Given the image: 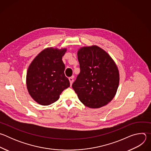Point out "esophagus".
Segmentation results:
<instances>
[{
    "label": "esophagus",
    "mask_w": 151,
    "mask_h": 151,
    "mask_svg": "<svg viewBox=\"0 0 151 151\" xmlns=\"http://www.w3.org/2000/svg\"><path fill=\"white\" fill-rule=\"evenodd\" d=\"M69 81H70V85H72V83H73V77L72 76V77L69 78Z\"/></svg>",
    "instance_id": "obj_1"
}]
</instances>
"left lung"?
<instances>
[{
  "mask_svg": "<svg viewBox=\"0 0 151 151\" xmlns=\"http://www.w3.org/2000/svg\"><path fill=\"white\" fill-rule=\"evenodd\" d=\"M80 73L72 84L79 100L90 108L109 103L118 88L119 74L115 63L101 48L93 45L78 51Z\"/></svg>",
  "mask_w": 151,
  "mask_h": 151,
  "instance_id": "left-lung-1",
  "label": "left lung"
}]
</instances>
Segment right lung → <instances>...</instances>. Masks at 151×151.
<instances>
[{
  "label": "right lung",
  "instance_id": "add662e5",
  "mask_svg": "<svg viewBox=\"0 0 151 151\" xmlns=\"http://www.w3.org/2000/svg\"><path fill=\"white\" fill-rule=\"evenodd\" d=\"M66 49L48 48L41 51L28 68L27 88L37 103L47 106L58 100L63 90L70 87L64 75L65 65L62 57Z\"/></svg>",
  "mask_w": 151,
  "mask_h": 151
}]
</instances>
